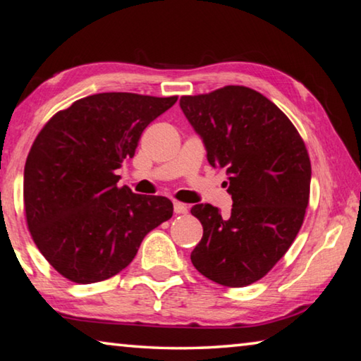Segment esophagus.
<instances>
[{
    "label": "esophagus",
    "instance_id": "1",
    "mask_svg": "<svg viewBox=\"0 0 361 361\" xmlns=\"http://www.w3.org/2000/svg\"><path fill=\"white\" fill-rule=\"evenodd\" d=\"M173 210L176 215H183V213L188 212V205L183 202H173Z\"/></svg>",
    "mask_w": 361,
    "mask_h": 361
}]
</instances>
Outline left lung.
Here are the masks:
<instances>
[{
	"instance_id": "8db88e82",
	"label": "left lung",
	"mask_w": 361,
	"mask_h": 361,
	"mask_svg": "<svg viewBox=\"0 0 361 361\" xmlns=\"http://www.w3.org/2000/svg\"><path fill=\"white\" fill-rule=\"evenodd\" d=\"M180 106L202 140L212 167L226 169L229 216L197 204L204 235L194 267L219 285L247 286L266 276L301 229L310 191V161L291 121L264 95L226 85L185 95Z\"/></svg>"
}]
</instances>
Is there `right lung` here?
Instances as JSON below:
<instances>
[{
	"label": "right lung",
	"mask_w": 361,
	"mask_h": 361,
	"mask_svg": "<svg viewBox=\"0 0 361 361\" xmlns=\"http://www.w3.org/2000/svg\"><path fill=\"white\" fill-rule=\"evenodd\" d=\"M178 97L89 95L59 111L28 152L23 202L42 256L71 282L95 283L130 264L149 231L172 218L162 195L118 188L142 132Z\"/></svg>",
	"instance_id": "add662e5"
}]
</instances>
